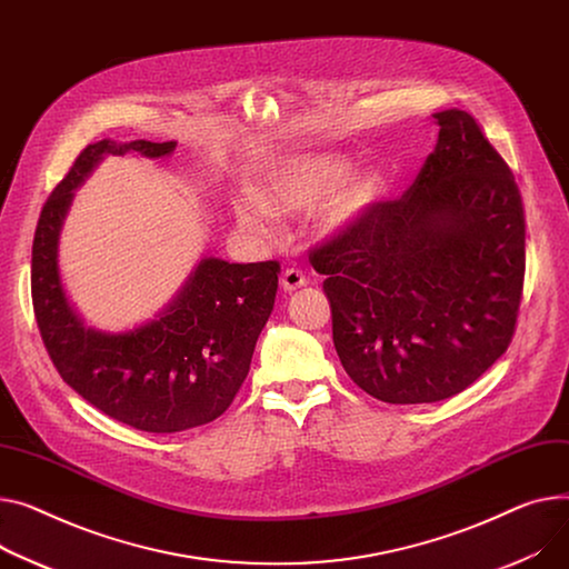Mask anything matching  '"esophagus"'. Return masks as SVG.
I'll return each mask as SVG.
<instances>
[{"instance_id": "obj_1", "label": "esophagus", "mask_w": 569, "mask_h": 569, "mask_svg": "<svg viewBox=\"0 0 569 569\" xmlns=\"http://www.w3.org/2000/svg\"><path fill=\"white\" fill-rule=\"evenodd\" d=\"M301 286H307V277H305V272H301V270L288 268V270L281 274V288H283L286 292H295V290L301 288Z\"/></svg>"}]
</instances>
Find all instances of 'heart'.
Here are the masks:
<instances>
[{"mask_svg": "<svg viewBox=\"0 0 569 569\" xmlns=\"http://www.w3.org/2000/svg\"><path fill=\"white\" fill-rule=\"evenodd\" d=\"M350 164L348 160L318 153V156H297L281 162L260 184L262 203H238L236 214L247 231L270 233V210L277 214L309 212L327 194H331L336 184L346 178ZM382 194V180L366 173L357 176L338 189L325 210V221L331 229L343 226L366 212Z\"/></svg>", "mask_w": 569, "mask_h": 569, "instance_id": "1", "label": "heart"}]
</instances>
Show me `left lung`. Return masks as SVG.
Returning <instances> with one entry per match:
<instances>
[{"mask_svg": "<svg viewBox=\"0 0 569 569\" xmlns=\"http://www.w3.org/2000/svg\"><path fill=\"white\" fill-rule=\"evenodd\" d=\"M400 199L377 201L311 251L340 363L368 396L421 405L471 387L512 343L526 272L515 176L471 113Z\"/></svg>", "mask_w": 569, "mask_h": 569, "instance_id": "1", "label": "left lung"}]
</instances>
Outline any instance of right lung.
Wrapping results in <instances>:
<instances>
[{"mask_svg": "<svg viewBox=\"0 0 569 569\" xmlns=\"http://www.w3.org/2000/svg\"><path fill=\"white\" fill-rule=\"evenodd\" d=\"M176 141L89 143L52 189L36 223L31 301L38 331L61 380L109 419L141 432L199 428L231 407L249 372L256 340L268 322L281 264L206 258L173 305L126 333L87 329L59 281L57 240L72 189L102 160L128 150L169 156Z\"/></svg>", "mask_w": 569, "mask_h": 569, "instance_id": "add662e5", "label": "right lung"}]
</instances>
